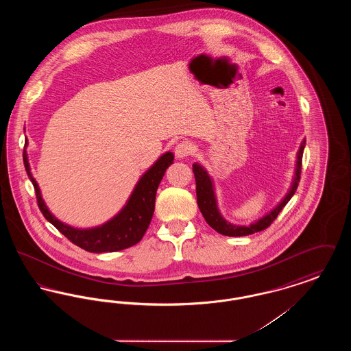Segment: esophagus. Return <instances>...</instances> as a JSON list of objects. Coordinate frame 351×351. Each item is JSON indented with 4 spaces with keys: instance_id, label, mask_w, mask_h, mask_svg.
Segmentation results:
<instances>
[{
    "instance_id": "obj_1",
    "label": "esophagus",
    "mask_w": 351,
    "mask_h": 351,
    "mask_svg": "<svg viewBox=\"0 0 351 351\" xmlns=\"http://www.w3.org/2000/svg\"><path fill=\"white\" fill-rule=\"evenodd\" d=\"M193 151V145L189 141H182L175 146V155L179 159H183L185 156H189Z\"/></svg>"
}]
</instances>
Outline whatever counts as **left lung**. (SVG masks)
I'll return each mask as SVG.
<instances>
[{
    "label": "left lung",
    "instance_id": "obj_1",
    "mask_svg": "<svg viewBox=\"0 0 351 351\" xmlns=\"http://www.w3.org/2000/svg\"><path fill=\"white\" fill-rule=\"evenodd\" d=\"M304 147H305V141H302L300 150L298 152V163H296L295 179H293V183H292L289 192L287 193V196L274 210H271L268 215L261 218V219H258L256 222L251 223L250 226H237V225L228 222L225 218L221 216L217 208L216 195H215V191H213V183H212L209 175L206 173V171L204 168L201 167L200 165H193V173H195V179H196L197 204H199V209H200L202 216L205 218V221L208 222V225L210 228H213L217 233L228 235V237H243V235H250V234L258 233V232H262V230L267 229L268 226L275 221V218L278 217V215L282 212V209L287 205V202L291 200V197L295 195V192L298 189V185L300 182L301 162H302Z\"/></svg>",
    "mask_w": 351,
    "mask_h": 351
}]
</instances>
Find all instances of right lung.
Returning a JSON list of instances; mask_svg holds the SVG:
<instances>
[{
    "label": "right lung",
    "instance_id": "1",
    "mask_svg": "<svg viewBox=\"0 0 351 351\" xmlns=\"http://www.w3.org/2000/svg\"><path fill=\"white\" fill-rule=\"evenodd\" d=\"M173 162V154L166 152L162 155L152 167L139 179L134 188L130 199L116 217L106 223L92 229H76L68 226L51 215L45 201L42 199L39 186L30 172L27 154L23 151V165L27 176L32 180L36 195V201L40 212L59 232L64 234L76 246L89 252H113L123 250L136 245L146 233L155 209V196L165 172Z\"/></svg>",
    "mask_w": 351,
    "mask_h": 351
}]
</instances>
